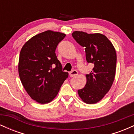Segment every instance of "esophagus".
<instances>
[{
  "mask_svg": "<svg viewBox=\"0 0 134 134\" xmlns=\"http://www.w3.org/2000/svg\"><path fill=\"white\" fill-rule=\"evenodd\" d=\"M78 72L76 70H72L71 72H69V75H70V77H74L76 76L77 75Z\"/></svg>",
  "mask_w": 134,
  "mask_h": 134,
  "instance_id": "34e87169",
  "label": "esophagus"
}]
</instances>
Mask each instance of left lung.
Returning <instances> with one entry per match:
<instances>
[{
    "label": "left lung",
    "mask_w": 134,
    "mask_h": 134,
    "mask_svg": "<svg viewBox=\"0 0 134 134\" xmlns=\"http://www.w3.org/2000/svg\"><path fill=\"white\" fill-rule=\"evenodd\" d=\"M72 35L78 44L85 48L87 63L94 65L93 70L86 75L85 87L78 90V94L84 102L96 103L108 92L114 81L116 51L111 41L102 34L74 31Z\"/></svg>",
    "instance_id": "8db88e82"
}]
</instances>
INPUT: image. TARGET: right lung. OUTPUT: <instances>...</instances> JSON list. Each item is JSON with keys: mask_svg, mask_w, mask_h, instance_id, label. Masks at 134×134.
Wrapping results in <instances>:
<instances>
[{"mask_svg": "<svg viewBox=\"0 0 134 134\" xmlns=\"http://www.w3.org/2000/svg\"><path fill=\"white\" fill-rule=\"evenodd\" d=\"M65 36L64 33L46 31L31 38L20 52V79L31 98L39 103L53 100L68 77L55 54Z\"/></svg>", "mask_w": 134, "mask_h": 134, "instance_id": "1", "label": "right lung"}]
</instances>
